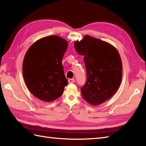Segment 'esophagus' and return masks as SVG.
I'll use <instances>...</instances> for the list:
<instances>
[{"label":"esophagus","instance_id":"obj_1","mask_svg":"<svg viewBox=\"0 0 146 146\" xmlns=\"http://www.w3.org/2000/svg\"><path fill=\"white\" fill-rule=\"evenodd\" d=\"M74 82H75V80L74 79H69L68 80V83H74Z\"/></svg>","mask_w":146,"mask_h":146}]
</instances>
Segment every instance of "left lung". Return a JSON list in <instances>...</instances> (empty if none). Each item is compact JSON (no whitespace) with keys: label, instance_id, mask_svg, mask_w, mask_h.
<instances>
[{"label":"left lung","instance_id":"left-lung-1","mask_svg":"<svg viewBox=\"0 0 146 146\" xmlns=\"http://www.w3.org/2000/svg\"><path fill=\"white\" fill-rule=\"evenodd\" d=\"M74 46L84 56L87 80L81 88L84 100L99 105L113 96L121 84L123 65L119 53L110 43L85 35Z\"/></svg>","mask_w":146,"mask_h":146}]
</instances>
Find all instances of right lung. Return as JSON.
<instances>
[{
    "label": "right lung",
    "instance_id": "add662e5",
    "mask_svg": "<svg viewBox=\"0 0 146 146\" xmlns=\"http://www.w3.org/2000/svg\"><path fill=\"white\" fill-rule=\"evenodd\" d=\"M67 48L66 40L52 35L37 40L26 52L22 66L23 79L38 99L51 102L62 95L68 84L62 63Z\"/></svg>",
    "mask_w": 146,
    "mask_h": 146
}]
</instances>
